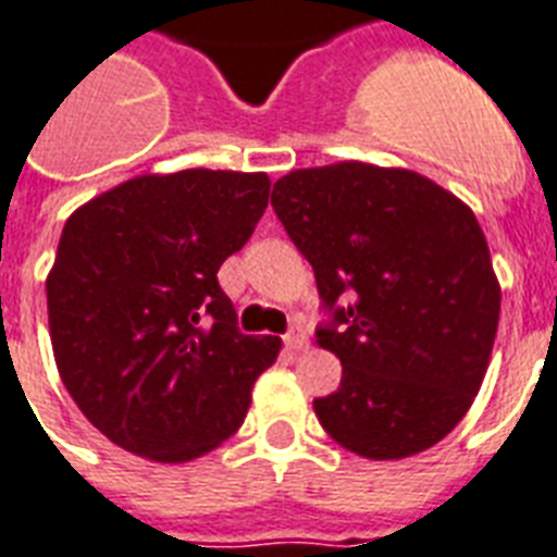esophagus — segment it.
<instances>
[{
  "mask_svg": "<svg viewBox=\"0 0 557 557\" xmlns=\"http://www.w3.org/2000/svg\"><path fill=\"white\" fill-rule=\"evenodd\" d=\"M284 345L290 350L307 348V333L301 331V327H293V331H287V336H284Z\"/></svg>",
  "mask_w": 557,
  "mask_h": 557,
  "instance_id": "34e87169",
  "label": "esophagus"
}]
</instances>
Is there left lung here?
I'll return each instance as SVG.
<instances>
[{
	"mask_svg": "<svg viewBox=\"0 0 557 557\" xmlns=\"http://www.w3.org/2000/svg\"><path fill=\"white\" fill-rule=\"evenodd\" d=\"M270 203L315 273V342L342 362L339 391L313 399L322 429L368 460L440 443L478 397L500 319L474 212L417 172L359 160L296 169Z\"/></svg>",
	"mask_w": 557,
	"mask_h": 557,
	"instance_id": "8db88e82",
	"label": "left lung"
}]
</instances>
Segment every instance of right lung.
Here are the masks:
<instances>
[{
	"mask_svg": "<svg viewBox=\"0 0 557 557\" xmlns=\"http://www.w3.org/2000/svg\"><path fill=\"white\" fill-rule=\"evenodd\" d=\"M267 195L264 172L184 169L132 177L65 221L46 282L53 359L114 446L186 462L242 429L282 339L238 331L218 270Z\"/></svg>",
	"mask_w": 557,
	"mask_h": 557,
	"instance_id": "1",
	"label": "right lung"
}]
</instances>
